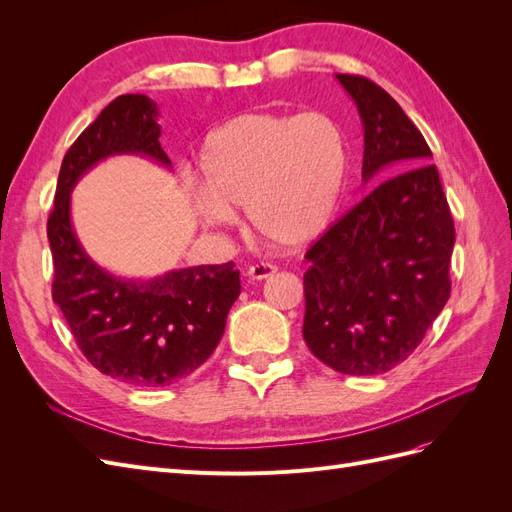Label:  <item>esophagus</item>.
<instances>
[{
    "label": "esophagus",
    "mask_w": 512,
    "mask_h": 512,
    "mask_svg": "<svg viewBox=\"0 0 512 512\" xmlns=\"http://www.w3.org/2000/svg\"><path fill=\"white\" fill-rule=\"evenodd\" d=\"M275 265L271 262H258V265H252L247 269V275H250V280H267V277L275 275Z\"/></svg>",
    "instance_id": "1"
}]
</instances>
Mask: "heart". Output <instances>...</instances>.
Wrapping results in <instances>:
<instances>
[{
    "mask_svg": "<svg viewBox=\"0 0 512 512\" xmlns=\"http://www.w3.org/2000/svg\"><path fill=\"white\" fill-rule=\"evenodd\" d=\"M200 170L205 188L194 196L209 224H230L235 209H247L260 239L303 247L342 203L350 143L342 123L322 111L243 113L205 138Z\"/></svg>",
    "mask_w": 512,
    "mask_h": 512,
    "instance_id": "1",
    "label": "heart"
}]
</instances>
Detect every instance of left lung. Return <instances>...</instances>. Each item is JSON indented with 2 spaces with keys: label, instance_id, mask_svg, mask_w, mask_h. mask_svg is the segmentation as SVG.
I'll use <instances>...</instances> for the list:
<instances>
[{
  "label": "left lung",
  "instance_id": "obj_1",
  "mask_svg": "<svg viewBox=\"0 0 512 512\" xmlns=\"http://www.w3.org/2000/svg\"><path fill=\"white\" fill-rule=\"evenodd\" d=\"M337 81L361 115L363 181L389 179L305 252L303 337L339 374L376 376L408 359L451 297L455 222L401 106L365 76Z\"/></svg>",
  "mask_w": 512,
  "mask_h": 512
}]
</instances>
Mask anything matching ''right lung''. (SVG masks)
I'll return each instance as SVG.
<instances>
[{"label": "right lung", "mask_w": 512, "mask_h": 512, "mask_svg": "<svg viewBox=\"0 0 512 512\" xmlns=\"http://www.w3.org/2000/svg\"><path fill=\"white\" fill-rule=\"evenodd\" d=\"M158 106L143 94L108 104L61 162L55 207L46 222L53 254V301L85 359L102 374L136 386H166L203 365L220 344L241 292L235 262L121 280L100 269L76 239L70 192L108 156L138 153L170 168L160 145Z\"/></svg>", "instance_id": "add662e5"}]
</instances>
